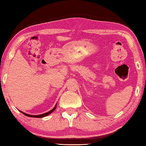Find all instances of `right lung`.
<instances>
[{
	"mask_svg": "<svg viewBox=\"0 0 146 146\" xmlns=\"http://www.w3.org/2000/svg\"><path fill=\"white\" fill-rule=\"evenodd\" d=\"M56 105H55L54 107L53 108L52 110H50V111H48V112H47L44 113V114H40V115H30V114H26V113L23 112H22V111H21V110H19V111H20L22 113V114H23L25 115H27V116H28V117H43L47 116V115H48V114H50V113H52V112H53V111H54L55 109H56Z\"/></svg>",
	"mask_w": 146,
	"mask_h": 146,
	"instance_id": "1",
	"label": "right lung"
}]
</instances>
